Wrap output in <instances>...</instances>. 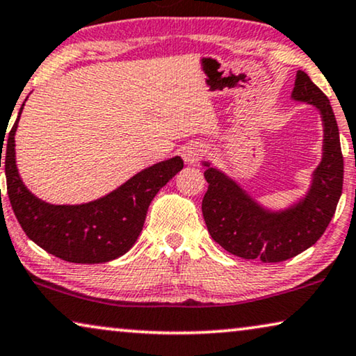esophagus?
Here are the masks:
<instances>
[{"mask_svg":"<svg viewBox=\"0 0 356 356\" xmlns=\"http://www.w3.org/2000/svg\"><path fill=\"white\" fill-rule=\"evenodd\" d=\"M208 153V148L203 143H190L184 148L182 158L187 164H195Z\"/></svg>","mask_w":356,"mask_h":356,"instance_id":"esophagus-1","label":"esophagus"}]
</instances>
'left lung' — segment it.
<instances>
[{
	"instance_id": "obj_1",
	"label": "left lung",
	"mask_w": 356,
	"mask_h": 356,
	"mask_svg": "<svg viewBox=\"0 0 356 356\" xmlns=\"http://www.w3.org/2000/svg\"><path fill=\"white\" fill-rule=\"evenodd\" d=\"M292 98L319 109L324 124L323 161L313 176L307 198L282 213L258 207L232 179L204 163L208 190L202 211L208 232L216 243L235 257L280 263L312 247L327 229L343 184V156L339 127L329 99L308 74L297 72Z\"/></svg>"
}]
</instances>
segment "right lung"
Listing matches in <instances>:
<instances>
[{
    "instance_id": "right-lung-1",
    "label": "right lung",
    "mask_w": 356,
    "mask_h": 356,
    "mask_svg": "<svg viewBox=\"0 0 356 356\" xmlns=\"http://www.w3.org/2000/svg\"><path fill=\"white\" fill-rule=\"evenodd\" d=\"M21 111L6 140L4 172L9 202L27 237L69 263H106L127 253L142 232L154 195L184 168L182 158L154 164L95 202L76 207L44 203L29 192L16 168L14 135Z\"/></svg>"
}]
</instances>
